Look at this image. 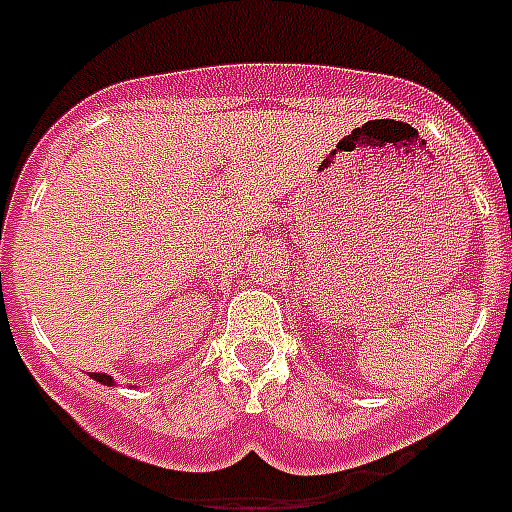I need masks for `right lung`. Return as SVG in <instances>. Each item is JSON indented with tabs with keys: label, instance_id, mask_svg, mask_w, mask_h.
Wrapping results in <instances>:
<instances>
[{
	"label": "right lung",
	"instance_id": "obj_1",
	"mask_svg": "<svg viewBox=\"0 0 512 512\" xmlns=\"http://www.w3.org/2000/svg\"><path fill=\"white\" fill-rule=\"evenodd\" d=\"M89 377L92 379H97L99 384H104V387H112V382H115V379L110 377V374H99V372H89Z\"/></svg>",
	"mask_w": 512,
	"mask_h": 512
}]
</instances>
